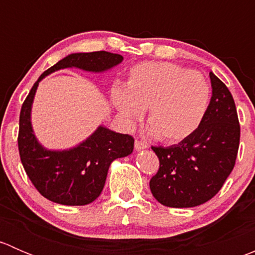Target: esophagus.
<instances>
[{
	"instance_id": "34e87169",
	"label": "esophagus",
	"mask_w": 255,
	"mask_h": 255,
	"mask_svg": "<svg viewBox=\"0 0 255 255\" xmlns=\"http://www.w3.org/2000/svg\"><path fill=\"white\" fill-rule=\"evenodd\" d=\"M146 146H148V144H146L145 142H142V140H139V139H135V142H134L135 150H139V149H145Z\"/></svg>"
}]
</instances>
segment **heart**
<instances>
[{
    "label": "heart",
    "mask_w": 255,
    "mask_h": 255,
    "mask_svg": "<svg viewBox=\"0 0 255 255\" xmlns=\"http://www.w3.org/2000/svg\"><path fill=\"white\" fill-rule=\"evenodd\" d=\"M210 85L202 74L173 63L149 61L133 66L127 87L116 85L112 101L127 123L143 116L158 139L175 143L191 135L206 115Z\"/></svg>",
    "instance_id": "obj_1"
}]
</instances>
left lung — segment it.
<instances>
[{
	"instance_id": "8db88e82",
	"label": "left lung",
	"mask_w": 255,
	"mask_h": 255,
	"mask_svg": "<svg viewBox=\"0 0 255 255\" xmlns=\"http://www.w3.org/2000/svg\"><path fill=\"white\" fill-rule=\"evenodd\" d=\"M212 96L196 130L170 146H151L159 158L153 196L168 207H195L212 199L233 170L241 126L232 94L210 73Z\"/></svg>"
}]
</instances>
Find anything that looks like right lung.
Masks as SVG:
<instances>
[{
	"label": "right lung",
	"mask_w": 255,
	"mask_h": 255,
	"mask_svg": "<svg viewBox=\"0 0 255 255\" xmlns=\"http://www.w3.org/2000/svg\"><path fill=\"white\" fill-rule=\"evenodd\" d=\"M122 60L120 54L105 50L71 54L44 71L25 97L19 115L18 150L28 177L45 199L66 206H82L95 201L104 189L111 163L132 153L134 138L99 127L76 148L47 150L37 142L30 126V106L38 84L59 69L76 66L87 71H104Z\"/></svg>",
	"instance_id": "right-lung-1"
}]
</instances>
